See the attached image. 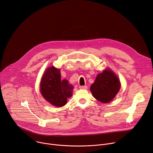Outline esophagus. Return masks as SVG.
Returning <instances> with one entry per match:
<instances>
[{
	"instance_id": "34e87169",
	"label": "esophagus",
	"mask_w": 153,
	"mask_h": 153,
	"mask_svg": "<svg viewBox=\"0 0 153 153\" xmlns=\"http://www.w3.org/2000/svg\"><path fill=\"white\" fill-rule=\"evenodd\" d=\"M88 88L87 86H79V89H86Z\"/></svg>"
}]
</instances>
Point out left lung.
I'll return each instance as SVG.
<instances>
[{
	"mask_svg": "<svg viewBox=\"0 0 153 153\" xmlns=\"http://www.w3.org/2000/svg\"><path fill=\"white\" fill-rule=\"evenodd\" d=\"M120 88V81L111 70H105L98 74L90 90L99 101L107 103L112 101Z\"/></svg>",
	"mask_w": 153,
	"mask_h": 153,
	"instance_id": "8db88e82",
	"label": "left lung"
}]
</instances>
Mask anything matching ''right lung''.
<instances>
[{"label":"right lung","mask_w":153,"mask_h":153,"mask_svg":"<svg viewBox=\"0 0 153 153\" xmlns=\"http://www.w3.org/2000/svg\"><path fill=\"white\" fill-rule=\"evenodd\" d=\"M40 88L45 100L56 107L66 104L67 99L72 95L74 89L67 79H61L60 70L53 66L49 67L43 75Z\"/></svg>","instance_id":"1"}]
</instances>
